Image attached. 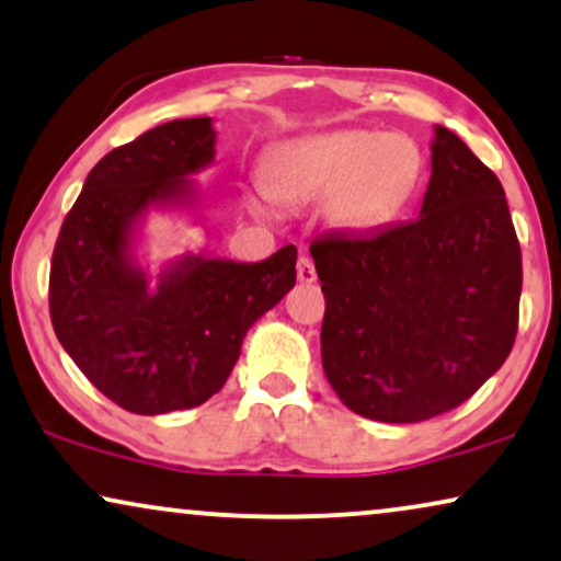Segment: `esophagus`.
Here are the masks:
<instances>
[{
    "mask_svg": "<svg viewBox=\"0 0 561 561\" xmlns=\"http://www.w3.org/2000/svg\"><path fill=\"white\" fill-rule=\"evenodd\" d=\"M297 279H300L302 285H312V282L318 279L316 264H312L308 256H300V261H297Z\"/></svg>",
    "mask_w": 561,
    "mask_h": 561,
    "instance_id": "1",
    "label": "esophagus"
}]
</instances>
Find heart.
I'll return each mask as SVG.
<instances>
[{"label":"heart","instance_id":"obj_1","mask_svg":"<svg viewBox=\"0 0 561 561\" xmlns=\"http://www.w3.org/2000/svg\"><path fill=\"white\" fill-rule=\"evenodd\" d=\"M421 176V151L405 133L339 128L289 138L261 163L266 197L282 205L320 199L325 226L369 233L405 205Z\"/></svg>","mask_w":561,"mask_h":561}]
</instances>
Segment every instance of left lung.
Returning <instances> with one entry per match:
<instances>
[{
    "instance_id": "1",
    "label": "left lung",
    "mask_w": 561,
    "mask_h": 561,
    "mask_svg": "<svg viewBox=\"0 0 561 561\" xmlns=\"http://www.w3.org/2000/svg\"><path fill=\"white\" fill-rule=\"evenodd\" d=\"M328 382L354 413L417 423L457 408L511 354L524 268L500 179L444 125L415 220L310 243Z\"/></svg>"
}]
</instances>
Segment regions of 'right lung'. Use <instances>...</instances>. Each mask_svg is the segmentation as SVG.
Wrapping results in <instances>:
<instances>
[{"label":"right lung","mask_w":561,"mask_h":561,"mask_svg":"<svg viewBox=\"0 0 561 561\" xmlns=\"http://www.w3.org/2000/svg\"><path fill=\"white\" fill-rule=\"evenodd\" d=\"M213 163V117L163 123L89 171L58 233L54 331L89 382L130 413L197 408L220 392L249 328L295 287L293 243L256 264L186 251L148 274V215L199 222L192 176Z\"/></svg>","instance_id":"right-lung-1"}]
</instances>
